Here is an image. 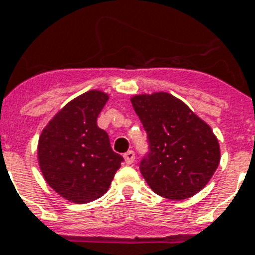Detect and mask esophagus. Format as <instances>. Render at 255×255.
Returning a JSON list of instances; mask_svg holds the SVG:
<instances>
[{
	"mask_svg": "<svg viewBox=\"0 0 255 255\" xmlns=\"http://www.w3.org/2000/svg\"><path fill=\"white\" fill-rule=\"evenodd\" d=\"M124 160H126V163H127V164H132V163H133V160H135V152H133L132 149L127 151V152L124 153Z\"/></svg>",
	"mask_w": 255,
	"mask_h": 255,
	"instance_id": "34e87169",
	"label": "esophagus"
}]
</instances>
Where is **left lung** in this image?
<instances>
[{"mask_svg":"<svg viewBox=\"0 0 255 255\" xmlns=\"http://www.w3.org/2000/svg\"><path fill=\"white\" fill-rule=\"evenodd\" d=\"M145 132L148 151L140 160L145 182L172 201L195 195L219 164V144L207 124L170 93L131 99Z\"/></svg>","mask_w":255,"mask_h":255,"instance_id":"8db88e82","label":"left lung"}]
</instances>
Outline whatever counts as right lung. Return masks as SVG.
<instances>
[{
	"label": "right lung",
	"instance_id": "obj_1",
	"mask_svg": "<svg viewBox=\"0 0 255 255\" xmlns=\"http://www.w3.org/2000/svg\"><path fill=\"white\" fill-rule=\"evenodd\" d=\"M108 95L89 91L76 97L44 128L38 162L46 183L68 201L88 203L104 195L124 159L97 127Z\"/></svg>",
	"mask_w": 255,
	"mask_h": 255
}]
</instances>
